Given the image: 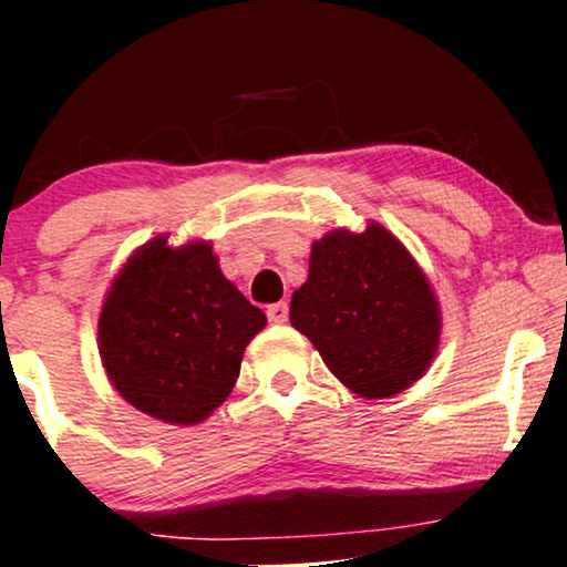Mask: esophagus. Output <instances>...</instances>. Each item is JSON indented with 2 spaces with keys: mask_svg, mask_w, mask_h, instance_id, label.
<instances>
[{
  "mask_svg": "<svg viewBox=\"0 0 567 567\" xmlns=\"http://www.w3.org/2000/svg\"><path fill=\"white\" fill-rule=\"evenodd\" d=\"M266 315H268V320L270 322H286L289 320V305H286V301H276V305H270L268 309H266Z\"/></svg>",
  "mask_w": 567,
  "mask_h": 567,
  "instance_id": "esophagus-1",
  "label": "esophagus"
}]
</instances>
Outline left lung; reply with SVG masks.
Returning <instances> with one entry per match:
<instances>
[{"mask_svg":"<svg viewBox=\"0 0 567 567\" xmlns=\"http://www.w3.org/2000/svg\"><path fill=\"white\" fill-rule=\"evenodd\" d=\"M289 317L332 374L369 400L392 398L417 382L441 336L429 278L377 221L361 235L336 229L317 239Z\"/></svg>","mask_w":567,"mask_h":567,"instance_id":"obj_1","label":"left lung"}]
</instances>
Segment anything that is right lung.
I'll list each match as a JSON object with an SVG mask.
<instances>
[{
  "mask_svg": "<svg viewBox=\"0 0 567 567\" xmlns=\"http://www.w3.org/2000/svg\"><path fill=\"white\" fill-rule=\"evenodd\" d=\"M262 328V309L224 278L212 245L169 247L157 237L113 278L97 348L128 405L169 425H196L229 398Z\"/></svg>",
  "mask_w": 567,
  "mask_h": 567,
  "instance_id": "add662e5",
  "label": "right lung"
}]
</instances>
